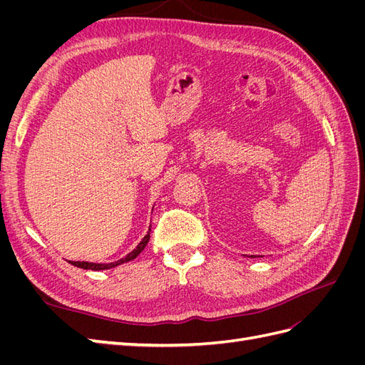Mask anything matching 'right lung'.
Here are the masks:
<instances>
[{"mask_svg":"<svg viewBox=\"0 0 365 365\" xmlns=\"http://www.w3.org/2000/svg\"><path fill=\"white\" fill-rule=\"evenodd\" d=\"M149 237H150V228H149V231H148V235H146L145 237H143V240L138 244V247H137L134 251H130L125 259H120V260L115 262V263H90V262H70V263L74 264V267H77V268H82V269H93V271L111 269V268H114V267H118V264H121V263H125V262H129V260H132V259H135V257L138 256V254H140L143 250H145V247L148 245Z\"/></svg>","mask_w":365,"mask_h":365,"instance_id":"obj_1","label":"right lung"}]
</instances>
